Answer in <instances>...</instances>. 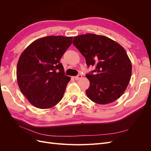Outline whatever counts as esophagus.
<instances>
[{"label": "esophagus", "mask_w": 151, "mask_h": 151, "mask_svg": "<svg viewBox=\"0 0 151 151\" xmlns=\"http://www.w3.org/2000/svg\"><path fill=\"white\" fill-rule=\"evenodd\" d=\"M82 77H83V76H82L81 74H79V75H77V76H75L74 77V79L76 80H79V79H81L82 78Z\"/></svg>", "instance_id": "34e87169"}]
</instances>
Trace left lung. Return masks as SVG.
Here are the masks:
<instances>
[{
  "label": "left lung",
  "mask_w": 151,
  "mask_h": 151,
  "mask_svg": "<svg viewBox=\"0 0 151 151\" xmlns=\"http://www.w3.org/2000/svg\"><path fill=\"white\" fill-rule=\"evenodd\" d=\"M73 44L95 69L87 74L90 82L86 91L93 102L105 104L115 101L124 93L132 75V63L120 45L106 36L85 34L75 36Z\"/></svg>",
  "instance_id": "left-lung-1"
}]
</instances>
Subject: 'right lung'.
<instances>
[{
    "instance_id": "add662e5",
    "label": "right lung",
    "mask_w": 151,
    "mask_h": 151,
    "mask_svg": "<svg viewBox=\"0 0 151 151\" xmlns=\"http://www.w3.org/2000/svg\"><path fill=\"white\" fill-rule=\"evenodd\" d=\"M72 38L45 36L31 43L21 55L16 72L18 86L34 106L50 108L62 99L70 77L65 75L60 59Z\"/></svg>"
}]
</instances>
